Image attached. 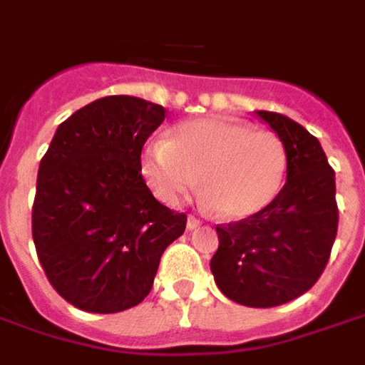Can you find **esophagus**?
Instances as JSON below:
<instances>
[{
  "instance_id": "esophagus-1",
  "label": "esophagus",
  "mask_w": 365,
  "mask_h": 365,
  "mask_svg": "<svg viewBox=\"0 0 365 365\" xmlns=\"http://www.w3.org/2000/svg\"><path fill=\"white\" fill-rule=\"evenodd\" d=\"M186 227H188L190 231L196 230V227H200V220H198V217H194V215H188V217H186Z\"/></svg>"
}]
</instances>
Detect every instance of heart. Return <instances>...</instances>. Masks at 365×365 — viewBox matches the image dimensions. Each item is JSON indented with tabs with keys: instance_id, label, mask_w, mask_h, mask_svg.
Returning <instances> with one entry per match:
<instances>
[{
	"instance_id": "heart-1",
	"label": "heart",
	"mask_w": 365,
	"mask_h": 365,
	"mask_svg": "<svg viewBox=\"0 0 365 365\" xmlns=\"http://www.w3.org/2000/svg\"><path fill=\"white\" fill-rule=\"evenodd\" d=\"M288 171L278 135L231 118L182 122L169 140H153L142 153V175L157 198L179 204L200 182L204 204L231 222H243L272 204Z\"/></svg>"
}]
</instances>
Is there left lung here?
Instances as JSON below:
<instances>
[{"instance_id":"8db88e82","label":"left lung","mask_w":365,"mask_h":365,"mask_svg":"<svg viewBox=\"0 0 365 365\" xmlns=\"http://www.w3.org/2000/svg\"><path fill=\"white\" fill-rule=\"evenodd\" d=\"M288 151L278 198L259 215L217 225L210 260L217 288L247 307H276L313 288L339 230L334 171L315 135L288 116L257 110Z\"/></svg>"}]
</instances>
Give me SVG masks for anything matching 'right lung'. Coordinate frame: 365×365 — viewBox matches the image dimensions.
<instances>
[{"label": "right lung", "instance_id": "right-lung-1", "mask_svg": "<svg viewBox=\"0 0 365 365\" xmlns=\"http://www.w3.org/2000/svg\"><path fill=\"white\" fill-rule=\"evenodd\" d=\"M161 105L128 95L93 101L56 130L38 167L36 255L52 288L77 309L118 313L153 288L161 255L185 233L142 177V148Z\"/></svg>", "mask_w": 365, "mask_h": 365}]
</instances>
